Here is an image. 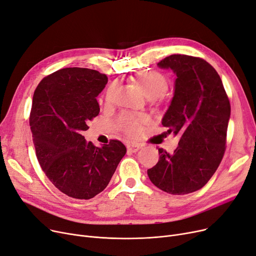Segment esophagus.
Segmentation results:
<instances>
[{"instance_id": "esophagus-1", "label": "esophagus", "mask_w": 256, "mask_h": 256, "mask_svg": "<svg viewBox=\"0 0 256 256\" xmlns=\"http://www.w3.org/2000/svg\"><path fill=\"white\" fill-rule=\"evenodd\" d=\"M126 148H128V150L130 152H138V150L141 148V146H140V144H138V143H132V142H130V143H128V144H126Z\"/></svg>"}]
</instances>
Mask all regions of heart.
Wrapping results in <instances>:
<instances>
[{"label":"heart","instance_id":"b5f03b06","mask_svg":"<svg viewBox=\"0 0 256 256\" xmlns=\"http://www.w3.org/2000/svg\"><path fill=\"white\" fill-rule=\"evenodd\" d=\"M134 82L139 86L143 94L148 98H159L161 97L168 88V82L166 77L159 72H143L134 76ZM115 84H110L106 92V102L110 104L113 100V95L115 92ZM146 116L124 114L119 118V126L124 130L130 136H136L141 130V124L146 121Z\"/></svg>","mask_w":256,"mask_h":256}]
</instances>
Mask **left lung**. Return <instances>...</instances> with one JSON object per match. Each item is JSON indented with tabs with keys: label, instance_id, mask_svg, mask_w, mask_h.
<instances>
[{
	"label": "left lung",
	"instance_id": "left-lung-1",
	"mask_svg": "<svg viewBox=\"0 0 256 256\" xmlns=\"http://www.w3.org/2000/svg\"><path fill=\"white\" fill-rule=\"evenodd\" d=\"M157 66L172 70L176 76L162 126L180 141L172 154L159 148V161L148 174L165 192L190 194L210 180L223 159L229 99L220 75L202 58L172 54Z\"/></svg>",
	"mask_w": 256,
	"mask_h": 256
}]
</instances>
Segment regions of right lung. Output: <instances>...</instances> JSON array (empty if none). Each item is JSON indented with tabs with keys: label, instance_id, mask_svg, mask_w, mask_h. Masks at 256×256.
I'll list each match as a JSON object with an SVG mask.
<instances>
[{
	"label": "right lung",
	"instance_id": "1",
	"mask_svg": "<svg viewBox=\"0 0 256 256\" xmlns=\"http://www.w3.org/2000/svg\"><path fill=\"white\" fill-rule=\"evenodd\" d=\"M106 84L98 71L66 68L45 77L33 94L29 122L38 160L52 184L74 198L100 194L126 152L118 140L97 148L82 135L99 114L96 97Z\"/></svg>",
	"mask_w": 256,
	"mask_h": 256
}]
</instances>
